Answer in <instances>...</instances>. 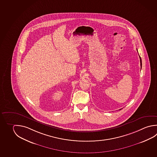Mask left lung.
Here are the masks:
<instances>
[{
    "label": "left lung",
    "instance_id": "1",
    "mask_svg": "<svg viewBox=\"0 0 157 157\" xmlns=\"http://www.w3.org/2000/svg\"><path fill=\"white\" fill-rule=\"evenodd\" d=\"M138 52V51H137ZM140 66H141V67H142V60H141V58H140ZM121 109H120V110H121Z\"/></svg>",
    "mask_w": 157,
    "mask_h": 157
}]
</instances>
